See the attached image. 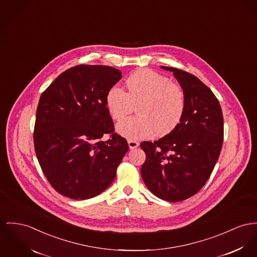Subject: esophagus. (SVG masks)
I'll return each instance as SVG.
<instances>
[{
  "label": "esophagus",
  "mask_w": 257,
  "mask_h": 257,
  "mask_svg": "<svg viewBox=\"0 0 257 257\" xmlns=\"http://www.w3.org/2000/svg\"><path fill=\"white\" fill-rule=\"evenodd\" d=\"M127 143H128L130 149H136L139 146V143L137 141H135V140H128Z\"/></svg>",
  "instance_id": "esophagus-1"
}]
</instances>
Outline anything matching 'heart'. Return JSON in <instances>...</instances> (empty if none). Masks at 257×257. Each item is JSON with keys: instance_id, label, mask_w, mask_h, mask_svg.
Returning a JSON list of instances; mask_svg holds the SVG:
<instances>
[{"instance_id": "1", "label": "heart", "mask_w": 257, "mask_h": 257, "mask_svg": "<svg viewBox=\"0 0 257 257\" xmlns=\"http://www.w3.org/2000/svg\"><path fill=\"white\" fill-rule=\"evenodd\" d=\"M126 92L112 86L105 97L106 107L114 120H120L137 105L138 115L120 120L117 133L127 139H140L155 133L162 137L180 122L186 108V95L179 85L149 69L138 70L125 82Z\"/></svg>"}]
</instances>
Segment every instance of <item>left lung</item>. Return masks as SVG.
I'll return each instance as SVG.
<instances>
[{"label":"left lung","mask_w":257,"mask_h":257,"mask_svg":"<svg viewBox=\"0 0 257 257\" xmlns=\"http://www.w3.org/2000/svg\"><path fill=\"white\" fill-rule=\"evenodd\" d=\"M161 68L173 73L185 92L186 108L169 135L140 144L146 154L141 176L158 198L180 202L198 193L213 171L222 147V110L197 77L179 69Z\"/></svg>","instance_id":"8db88e82"}]
</instances>
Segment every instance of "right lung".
<instances>
[{
  "label": "right lung",
  "mask_w": 257,
  "mask_h": 257,
  "mask_svg": "<svg viewBox=\"0 0 257 257\" xmlns=\"http://www.w3.org/2000/svg\"><path fill=\"white\" fill-rule=\"evenodd\" d=\"M120 78V70L110 66L79 65L60 74L40 97L35 151L51 185L67 198L102 193L128 150L126 140L114 133L105 101ZM104 134L110 139L100 141Z\"/></svg>",
  "instance_id": "right-lung-1"
}]
</instances>
